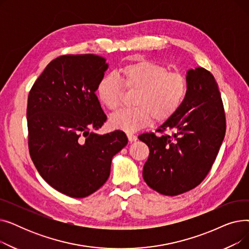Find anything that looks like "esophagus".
Masks as SVG:
<instances>
[{
	"label": "esophagus",
	"instance_id": "34e87169",
	"mask_svg": "<svg viewBox=\"0 0 249 249\" xmlns=\"http://www.w3.org/2000/svg\"><path fill=\"white\" fill-rule=\"evenodd\" d=\"M127 137H128V141H129L130 143L135 142V141L137 140V137H136L134 134H131V133H128V134H127Z\"/></svg>",
	"mask_w": 249,
	"mask_h": 249
}]
</instances>
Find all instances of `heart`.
Returning a JSON list of instances; mask_svg holds the SVG:
<instances>
[{"instance_id":"1","label":"heart","mask_w":249,"mask_h":249,"mask_svg":"<svg viewBox=\"0 0 249 249\" xmlns=\"http://www.w3.org/2000/svg\"><path fill=\"white\" fill-rule=\"evenodd\" d=\"M101 78L97 94L101 103L110 110L119 108L123 88L137 91L133 109H123L110 117V125L125 132H136L156 122L165 121L173 117L184 103L188 94L186 77L169 71L162 64L149 60L130 63L117 73Z\"/></svg>"}]
</instances>
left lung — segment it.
<instances>
[{
	"instance_id": "8db88e82",
	"label": "left lung",
	"mask_w": 249,
	"mask_h": 249,
	"mask_svg": "<svg viewBox=\"0 0 249 249\" xmlns=\"http://www.w3.org/2000/svg\"><path fill=\"white\" fill-rule=\"evenodd\" d=\"M188 94L181 107L158 129L172 135L143 133L149 148L143 178L152 190L178 196L200 185L216 160L226 131L225 113L213 74L203 68L189 70Z\"/></svg>"
}]
</instances>
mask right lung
I'll return each instance as SVG.
<instances>
[{"instance_id":"1","label":"right lung","mask_w":249,"mask_h":249,"mask_svg":"<svg viewBox=\"0 0 249 249\" xmlns=\"http://www.w3.org/2000/svg\"><path fill=\"white\" fill-rule=\"evenodd\" d=\"M109 64L95 54L52 60L28 96L31 159L43 179L71 198H85L107 181L115 154L128 143L123 131L95 133L107 117L97 86Z\"/></svg>"}]
</instances>
